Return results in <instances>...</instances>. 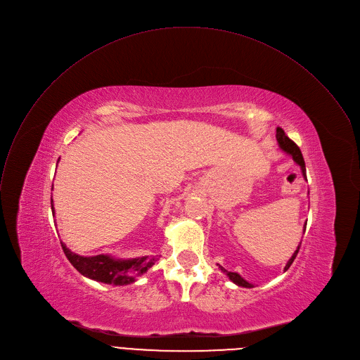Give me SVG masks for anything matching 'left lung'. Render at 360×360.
Wrapping results in <instances>:
<instances>
[{"label": "left lung", "mask_w": 360, "mask_h": 360, "mask_svg": "<svg viewBox=\"0 0 360 360\" xmlns=\"http://www.w3.org/2000/svg\"><path fill=\"white\" fill-rule=\"evenodd\" d=\"M276 140H278V146H279V149L282 150V152H285L286 155H290L292 159H294V162L297 163V165H300L301 166V170H302V176H304V179H307V169H305V162H304V158H302V153H301V150H300V148L295 145V143L285 134V131L281 129V127H278L276 129ZM305 229H307V224L304 226V233H305ZM298 251H300V245H298V248H297V251L292 254V257L290 258V261L286 262V265H285V271L288 269L290 266H291V264L294 262V259L297 258V255H298ZM219 268L230 278V281L231 282H234L236 285H238V286H244V288H252V283H250L248 281H245L240 274H237V272H231V271H227L226 268H223L221 265H219Z\"/></svg>", "instance_id": "left-lung-1"}]
</instances>
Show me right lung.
Instances as JSON below:
<instances>
[{
    "label": "right lung",
    "mask_w": 360,
    "mask_h": 360,
    "mask_svg": "<svg viewBox=\"0 0 360 360\" xmlns=\"http://www.w3.org/2000/svg\"><path fill=\"white\" fill-rule=\"evenodd\" d=\"M51 208H52V214L55 215L52 197H51ZM60 245L69 262L74 265L84 276L102 283H109L116 286L133 283L140 275L145 274L159 259L155 255H150V257L146 255V257L130 258V259H119L108 254L84 257V255L72 252L69 248H66L63 243H60Z\"/></svg>",
    "instance_id": "add662e5"
}]
</instances>
